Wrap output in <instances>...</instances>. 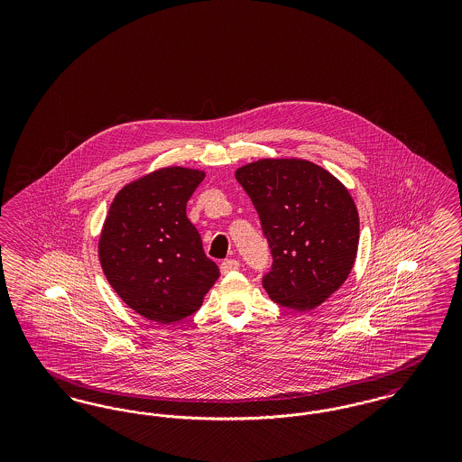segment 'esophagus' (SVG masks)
Wrapping results in <instances>:
<instances>
[{
	"mask_svg": "<svg viewBox=\"0 0 462 462\" xmlns=\"http://www.w3.org/2000/svg\"><path fill=\"white\" fill-rule=\"evenodd\" d=\"M239 266H241V263H239L237 260H234V258L225 260V262H221L220 264L221 273H230V272H234V270H239Z\"/></svg>",
	"mask_w": 462,
	"mask_h": 462,
	"instance_id": "obj_1",
	"label": "esophagus"
}]
</instances>
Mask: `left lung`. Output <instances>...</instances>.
Listing matches in <instances>:
<instances>
[{
    "label": "left lung",
    "mask_w": 462,
    "mask_h": 462,
    "mask_svg": "<svg viewBox=\"0 0 462 462\" xmlns=\"http://www.w3.org/2000/svg\"><path fill=\"white\" fill-rule=\"evenodd\" d=\"M237 181L258 211L272 268L268 296L298 311L324 303L352 272L358 213L350 192L320 166L300 159H262Z\"/></svg>",
    "instance_id": "obj_1"
}]
</instances>
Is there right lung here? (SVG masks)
Returning <instances> with one entry per match:
<instances>
[{
  "label": "right lung",
  "mask_w": 462,
  "mask_h": 462,
  "mask_svg": "<svg viewBox=\"0 0 462 462\" xmlns=\"http://www.w3.org/2000/svg\"><path fill=\"white\" fill-rule=\"evenodd\" d=\"M202 180V171L176 166L126 185L110 204L98 242L112 289L159 324L196 313L220 277L187 218V202Z\"/></svg>",
  "instance_id": "1"
}]
</instances>
